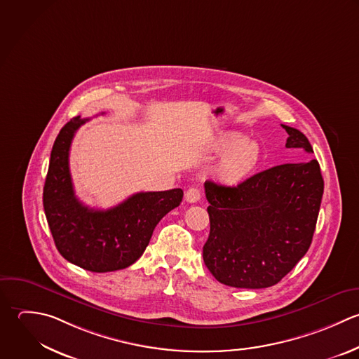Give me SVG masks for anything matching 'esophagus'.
Segmentation results:
<instances>
[{"label":"esophagus","mask_w":359,"mask_h":359,"mask_svg":"<svg viewBox=\"0 0 359 359\" xmlns=\"http://www.w3.org/2000/svg\"><path fill=\"white\" fill-rule=\"evenodd\" d=\"M201 198V191L196 187H191L186 191V201L187 203H197Z\"/></svg>","instance_id":"1"}]
</instances>
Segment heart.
Wrapping results in <instances>:
<instances>
[{
  "label": "heart",
  "mask_w": 359,
  "mask_h": 359,
  "mask_svg": "<svg viewBox=\"0 0 359 359\" xmlns=\"http://www.w3.org/2000/svg\"><path fill=\"white\" fill-rule=\"evenodd\" d=\"M226 151L215 168V177L225 186H238L255 175L263 159L262 145L241 134L228 135L218 145Z\"/></svg>",
  "instance_id": "obj_1"
}]
</instances>
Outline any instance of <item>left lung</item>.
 <instances>
[{
  "instance_id": "obj_1",
  "label": "left lung",
  "mask_w": 359,
  "mask_h": 359,
  "mask_svg": "<svg viewBox=\"0 0 359 359\" xmlns=\"http://www.w3.org/2000/svg\"><path fill=\"white\" fill-rule=\"evenodd\" d=\"M281 126L288 133L287 148L313 154L305 134ZM204 187L210 236L203 259L221 284L273 287L306 255L325 190L316 159L270 168L233 187L210 180Z\"/></svg>"
}]
</instances>
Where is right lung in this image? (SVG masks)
Masks as SVG:
<instances>
[{
  "label": "right lung",
  "mask_w": 359,
  "mask_h": 359,
  "mask_svg": "<svg viewBox=\"0 0 359 359\" xmlns=\"http://www.w3.org/2000/svg\"><path fill=\"white\" fill-rule=\"evenodd\" d=\"M89 118L76 116L58 133L43 189V207L54 243L69 263L109 273L135 263L158 222L183 198L182 189L141 191L110 210L83 205L74 193L68 156L76 130Z\"/></svg>",
  "instance_id": "right-lung-1"
}]
</instances>
